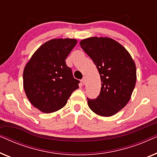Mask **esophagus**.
Returning <instances> with one entry per match:
<instances>
[{"label": "esophagus", "mask_w": 157, "mask_h": 157, "mask_svg": "<svg viewBox=\"0 0 157 157\" xmlns=\"http://www.w3.org/2000/svg\"><path fill=\"white\" fill-rule=\"evenodd\" d=\"M81 82H82L83 84H86V77L84 76L81 80Z\"/></svg>", "instance_id": "34e87169"}]
</instances>
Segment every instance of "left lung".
Returning <instances> with one entry per match:
<instances>
[{
  "instance_id": "8db88e82",
  "label": "left lung",
  "mask_w": 157,
  "mask_h": 157,
  "mask_svg": "<svg viewBox=\"0 0 157 157\" xmlns=\"http://www.w3.org/2000/svg\"><path fill=\"white\" fill-rule=\"evenodd\" d=\"M81 47L93 60L101 87L96 99H88L89 108L101 117H111L129 101L136 81V64L128 51L109 37H90Z\"/></svg>"
}]
</instances>
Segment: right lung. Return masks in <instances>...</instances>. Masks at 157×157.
<instances>
[{
  "label": "right lung",
  "instance_id": "add662e5",
  "mask_svg": "<svg viewBox=\"0 0 157 157\" xmlns=\"http://www.w3.org/2000/svg\"><path fill=\"white\" fill-rule=\"evenodd\" d=\"M77 44L74 38H53L42 44L25 64L23 89L34 107L44 113L63 108L78 88L65 60Z\"/></svg>",
  "mask_w": 157,
  "mask_h": 157
}]
</instances>
